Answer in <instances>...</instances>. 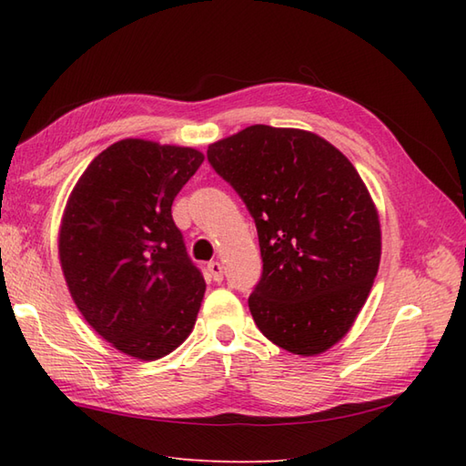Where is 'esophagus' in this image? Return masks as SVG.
<instances>
[{"mask_svg": "<svg viewBox=\"0 0 466 466\" xmlns=\"http://www.w3.org/2000/svg\"><path fill=\"white\" fill-rule=\"evenodd\" d=\"M208 272H210L214 282H222V279H224V268H222L220 262L214 260V262L208 264Z\"/></svg>", "mask_w": 466, "mask_h": 466, "instance_id": "34e87169", "label": "esophagus"}]
</instances>
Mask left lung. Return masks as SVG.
<instances>
[{"instance_id": "left-lung-1", "label": "left lung", "mask_w": 466, "mask_h": 466, "mask_svg": "<svg viewBox=\"0 0 466 466\" xmlns=\"http://www.w3.org/2000/svg\"><path fill=\"white\" fill-rule=\"evenodd\" d=\"M208 162L258 230L256 326L292 354L329 350L350 330L380 264L379 212L356 167L320 136L264 124L208 146Z\"/></svg>"}]
</instances>
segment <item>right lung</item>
<instances>
[{"mask_svg":"<svg viewBox=\"0 0 466 466\" xmlns=\"http://www.w3.org/2000/svg\"><path fill=\"white\" fill-rule=\"evenodd\" d=\"M204 162L194 147L127 137L86 167L59 226V262L86 322L114 349L156 360L190 336L204 299L172 202Z\"/></svg>","mask_w":466,"mask_h":466,"instance_id":"add662e5","label":"right lung"}]
</instances>
